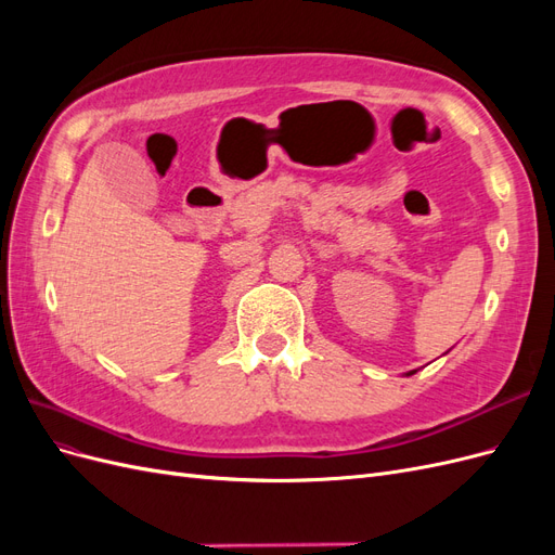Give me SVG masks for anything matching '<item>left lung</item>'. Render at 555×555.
Here are the masks:
<instances>
[{"label":"left lung","mask_w":555,"mask_h":555,"mask_svg":"<svg viewBox=\"0 0 555 555\" xmlns=\"http://www.w3.org/2000/svg\"><path fill=\"white\" fill-rule=\"evenodd\" d=\"M414 373H416V371H410V373H405V377H410V375H414Z\"/></svg>","instance_id":"left-lung-1"}]
</instances>
